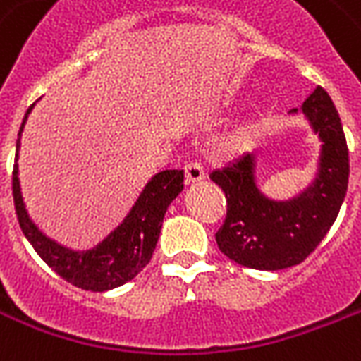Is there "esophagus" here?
<instances>
[{"instance_id": "obj_1", "label": "esophagus", "mask_w": 361, "mask_h": 361, "mask_svg": "<svg viewBox=\"0 0 361 361\" xmlns=\"http://www.w3.org/2000/svg\"><path fill=\"white\" fill-rule=\"evenodd\" d=\"M204 178V169H202V164L197 161H189L185 164V180L187 183H191V181H200Z\"/></svg>"}]
</instances>
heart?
Segmentation results:
<instances>
[{"label":"heart","instance_id":"obj_1","mask_svg":"<svg viewBox=\"0 0 361 361\" xmlns=\"http://www.w3.org/2000/svg\"><path fill=\"white\" fill-rule=\"evenodd\" d=\"M250 130H252L250 125L235 126V128H233V130L224 137V142H221V149H224L225 153H236L238 149H242L244 144H246L247 136H250Z\"/></svg>","mask_w":361,"mask_h":361}]
</instances>
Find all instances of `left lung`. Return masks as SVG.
<instances>
[{"instance_id":"1","label":"left lung","mask_w":361,"mask_h":361,"mask_svg":"<svg viewBox=\"0 0 361 361\" xmlns=\"http://www.w3.org/2000/svg\"><path fill=\"white\" fill-rule=\"evenodd\" d=\"M302 114L324 145L318 180L301 197L290 202L267 199L255 185L254 153L238 157L210 174L227 200V216L216 233L217 247L238 265L259 271L299 265L337 219L350 174L339 114L322 87H316L302 104Z\"/></svg>"}]
</instances>
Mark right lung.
<instances>
[{"instance_id":"add662e5","label":"right lung","mask_w":361,"mask_h":361,"mask_svg":"<svg viewBox=\"0 0 361 361\" xmlns=\"http://www.w3.org/2000/svg\"><path fill=\"white\" fill-rule=\"evenodd\" d=\"M34 104L27 107L22 121L18 140H16L15 169H13V199L18 224L34 246L41 259L51 267L59 276L70 284L90 291H107L132 280L151 261L153 250L161 235L162 217L172 200L183 189V170H164L145 185L144 192L134 204L132 212L117 229L102 242L100 246L87 252H73L51 240L41 233L32 219L27 217L24 202H22L20 183H18V147L20 134L27 115Z\"/></svg>"}]
</instances>
